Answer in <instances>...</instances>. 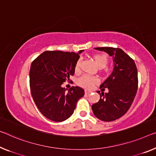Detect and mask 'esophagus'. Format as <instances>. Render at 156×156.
I'll list each match as a JSON object with an SVG mask.
<instances>
[{"instance_id": "34e87169", "label": "esophagus", "mask_w": 156, "mask_h": 156, "mask_svg": "<svg viewBox=\"0 0 156 156\" xmlns=\"http://www.w3.org/2000/svg\"><path fill=\"white\" fill-rule=\"evenodd\" d=\"M85 93L86 95H89L90 93H91V91H90V90H85Z\"/></svg>"}]
</instances>
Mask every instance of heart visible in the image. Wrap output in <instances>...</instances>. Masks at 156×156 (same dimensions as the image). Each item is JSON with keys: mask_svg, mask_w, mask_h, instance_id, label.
Listing matches in <instances>:
<instances>
[{"mask_svg": "<svg viewBox=\"0 0 156 156\" xmlns=\"http://www.w3.org/2000/svg\"><path fill=\"white\" fill-rule=\"evenodd\" d=\"M93 60L95 63L100 68H103L108 64V57L105 54H97L93 56ZM81 59H79L75 64V73H79L81 71ZM99 79L96 76H92L90 75H83L79 78L77 80V83L81 87L86 88V89H91L94 86L99 83Z\"/></svg>", "mask_w": 156, "mask_h": 156, "instance_id": "b5f03b06", "label": "heart"}]
</instances>
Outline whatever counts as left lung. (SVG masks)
<instances>
[{
  "instance_id": "obj_1",
  "label": "left lung",
  "mask_w": 156,
  "mask_h": 156,
  "mask_svg": "<svg viewBox=\"0 0 156 156\" xmlns=\"http://www.w3.org/2000/svg\"><path fill=\"white\" fill-rule=\"evenodd\" d=\"M113 57L114 68L112 73L100 85L102 91H97L100 99L92 105L93 114L103 121H113L123 116L130 109L138 88L137 70L135 61L121 49L96 47Z\"/></svg>"
}]
</instances>
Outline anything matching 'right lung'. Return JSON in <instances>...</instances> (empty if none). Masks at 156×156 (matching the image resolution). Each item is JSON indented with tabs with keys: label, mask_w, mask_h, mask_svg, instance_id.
<instances>
[{
	"label": "right lung",
	"mask_w": 156,
	"mask_h": 156,
	"mask_svg": "<svg viewBox=\"0 0 156 156\" xmlns=\"http://www.w3.org/2000/svg\"><path fill=\"white\" fill-rule=\"evenodd\" d=\"M83 50L75 52L46 51L32 62L30 88L40 112L48 119L61 122L73 115L84 90L72 86L66 92L62 84L75 74V66Z\"/></svg>",
	"instance_id": "1"
}]
</instances>
